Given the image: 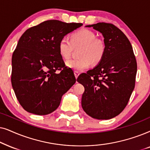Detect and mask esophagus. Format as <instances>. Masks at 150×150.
<instances>
[{
    "label": "esophagus",
    "instance_id": "34e87169",
    "mask_svg": "<svg viewBox=\"0 0 150 150\" xmlns=\"http://www.w3.org/2000/svg\"><path fill=\"white\" fill-rule=\"evenodd\" d=\"M75 78H77L78 76L79 75V72H77V71H75Z\"/></svg>",
    "mask_w": 150,
    "mask_h": 150
}]
</instances>
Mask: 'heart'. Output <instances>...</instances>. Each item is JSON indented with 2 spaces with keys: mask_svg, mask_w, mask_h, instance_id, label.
Returning a JSON list of instances; mask_svg holds the SVG:
<instances>
[{
  "mask_svg": "<svg viewBox=\"0 0 150 150\" xmlns=\"http://www.w3.org/2000/svg\"><path fill=\"white\" fill-rule=\"evenodd\" d=\"M81 47L79 57L77 59H70L66 65L74 71L80 72L88 69L92 62L99 63L104 56L105 44L102 39L96 38V34L88 29H81L71 35V40L66 38L60 40L58 44L59 55L64 59H69L74 48Z\"/></svg>",
  "mask_w": 150,
  "mask_h": 150,
  "instance_id": "obj_1",
  "label": "heart"
}]
</instances>
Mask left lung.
Listing matches in <instances>:
<instances>
[{
  "mask_svg": "<svg viewBox=\"0 0 150 150\" xmlns=\"http://www.w3.org/2000/svg\"><path fill=\"white\" fill-rule=\"evenodd\" d=\"M86 27L102 33L105 52L98 65L77 77L85 88L81 106L94 119H110L128 103L135 86L137 61L129 40L116 26L99 23Z\"/></svg>",
  "mask_w": 150,
  "mask_h": 150,
  "instance_id": "1",
  "label": "left lung"
}]
</instances>
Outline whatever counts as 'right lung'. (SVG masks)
Returning <instances> with one entry per match:
<instances>
[{
  "label": "right lung",
  "mask_w": 150,
  "mask_h": 150,
  "mask_svg": "<svg viewBox=\"0 0 150 150\" xmlns=\"http://www.w3.org/2000/svg\"><path fill=\"white\" fill-rule=\"evenodd\" d=\"M82 25L50 20L28 29L19 39L11 59V84L20 104L28 112H53L75 83L73 70L66 67L59 55L58 44Z\"/></svg>",
  "instance_id": "obj_1"
}]
</instances>
